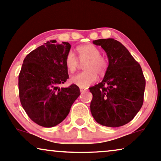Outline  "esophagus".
<instances>
[{"label": "esophagus", "mask_w": 161, "mask_h": 161, "mask_svg": "<svg viewBox=\"0 0 161 161\" xmlns=\"http://www.w3.org/2000/svg\"><path fill=\"white\" fill-rule=\"evenodd\" d=\"M80 92L86 91V88H82V87H80Z\"/></svg>", "instance_id": "1"}]
</instances>
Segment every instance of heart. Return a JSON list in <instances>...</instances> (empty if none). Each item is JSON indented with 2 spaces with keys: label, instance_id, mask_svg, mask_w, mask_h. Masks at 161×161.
<instances>
[{
  "label": "heart",
  "instance_id": "heart-1",
  "mask_svg": "<svg viewBox=\"0 0 161 161\" xmlns=\"http://www.w3.org/2000/svg\"><path fill=\"white\" fill-rule=\"evenodd\" d=\"M80 61H86L84 69L86 71L75 75L71 78V82L82 88L88 87L97 80V74L103 76L108 69V62L101 56L99 49L93 44H85L77 48ZM66 69L70 73L76 71L78 66V60L73 51H69L65 56Z\"/></svg>",
  "mask_w": 161,
  "mask_h": 161
}]
</instances>
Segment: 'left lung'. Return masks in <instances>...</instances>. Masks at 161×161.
I'll use <instances>...</instances> for the list:
<instances>
[{
    "mask_svg": "<svg viewBox=\"0 0 161 161\" xmlns=\"http://www.w3.org/2000/svg\"><path fill=\"white\" fill-rule=\"evenodd\" d=\"M106 53L108 66L103 81L90 88V111L98 124L118 127L131 121L144 100L145 79L140 65L114 38L92 41Z\"/></svg>",
    "mask_w": 161,
    "mask_h": 161,
    "instance_id": "left-lung-1",
    "label": "left lung"
}]
</instances>
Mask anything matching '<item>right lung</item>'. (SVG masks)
Listing matches in <instances>:
<instances>
[{"label": "right lung", "mask_w": 161, "mask_h": 161, "mask_svg": "<svg viewBox=\"0 0 161 161\" xmlns=\"http://www.w3.org/2000/svg\"><path fill=\"white\" fill-rule=\"evenodd\" d=\"M70 49L68 42L47 41L28 53L22 65L21 104L30 119L43 127H53L65 120L80 94L75 84L59 87L69 78L65 59Z\"/></svg>", "instance_id": "1"}]
</instances>
